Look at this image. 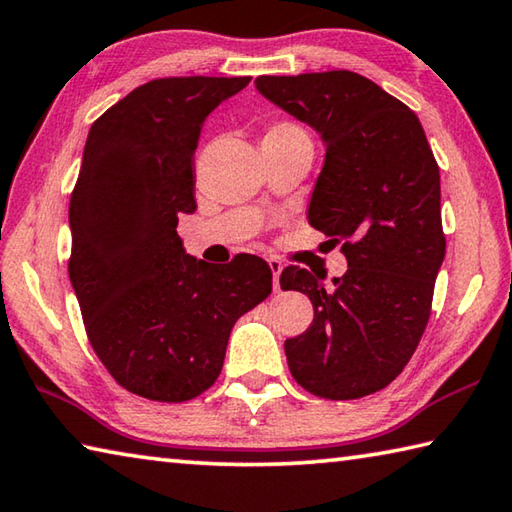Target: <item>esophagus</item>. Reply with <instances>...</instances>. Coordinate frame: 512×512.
Segmentation results:
<instances>
[{"label":"esophagus","mask_w":512,"mask_h":512,"mask_svg":"<svg viewBox=\"0 0 512 512\" xmlns=\"http://www.w3.org/2000/svg\"><path fill=\"white\" fill-rule=\"evenodd\" d=\"M268 268H271V273H273V288L275 291H280V273L284 271V264L280 262V259H268Z\"/></svg>","instance_id":"34e87169"}]
</instances>
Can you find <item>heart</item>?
I'll return each instance as SVG.
<instances>
[{
	"label": "heart",
	"mask_w": 512,
	"mask_h": 512,
	"mask_svg": "<svg viewBox=\"0 0 512 512\" xmlns=\"http://www.w3.org/2000/svg\"><path fill=\"white\" fill-rule=\"evenodd\" d=\"M295 138H309V136H306L302 127H297L295 123H286V120L271 125L264 134V141H268V143L271 141H295Z\"/></svg>",
	"instance_id": "b5f03b06"
}]
</instances>
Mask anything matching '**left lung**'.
<instances>
[{
	"instance_id": "left-lung-1",
	"label": "left lung",
	"mask_w": 512,
	"mask_h": 512,
	"mask_svg": "<svg viewBox=\"0 0 512 512\" xmlns=\"http://www.w3.org/2000/svg\"><path fill=\"white\" fill-rule=\"evenodd\" d=\"M255 87L313 127L324 165L309 224L342 244L347 273L286 266L284 291L309 295L313 322L284 342L306 392L351 401L387 387L430 318L445 257L439 165L414 111L353 71L259 76Z\"/></svg>"
}]
</instances>
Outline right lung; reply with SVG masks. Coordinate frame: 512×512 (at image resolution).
<instances>
[{"label": "right lung", "mask_w": 512, "mask_h": 512, "mask_svg": "<svg viewBox=\"0 0 512 512\" xmlns=\"http://www.w3.org/2000/svg\"><path fill=\"white\" fill-rule=\"evenodd\" d=\"M244 78H161L89 129L69 203V277L91 347L118 385L183 403L215 383L235 322L273 291L262 257L208 264L176 224L197 210L194 152L206 118Z\"/></svg>", "instance_id": "right-lung-1"}]
</instances>
